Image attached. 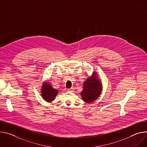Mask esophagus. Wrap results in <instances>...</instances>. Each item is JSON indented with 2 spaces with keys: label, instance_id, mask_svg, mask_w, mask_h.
I'll use <instances>...</instances> for the list:
<instances>
[{
  "label": "esophagus",
  "instance_id": "obj_1",
  "mask_svg": "<svg viewBox=\"0 0 147 147\" xmlns=\"http://www.w3.org/2000/svg\"><path fill=\"white\" fill-rule=\"evenodd\" d=\"M73 90H74V88H70V89H68V91H70V92H73Z\"/></svg>",
  "mask_w": 147,
  "mask_h": 147
}]
</instances>
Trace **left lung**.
I'll return each instance as SVG.
<instances>
[{"mask_svg":"<svg viewBox=\"0 0 147 147\" xmlns=\"http://www.w3.org/2000/svg\"><path fill=\"white\" fill-rule=\"evenodd\" d=\"M83 86L84 89L81 92V95L84 101L90 103L99 97L101 92V84L95 76L88 78L84 83Z\"/></svg>","mask_w":147,"mask_h":147,"instance_id":"8db88e82","label":"left lung"}]
</instances>
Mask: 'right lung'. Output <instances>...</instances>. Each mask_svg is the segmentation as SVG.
Returning a JSON list of instances; mask_svg holds the SVG:
<instances>
[{"instance_id": "1", "label": "right lung", "mask_w": 147, "mask_h": 147, "mask_svg": "<svg viewBox=\"0 0 147 147\" xmlns=\"http://www.w3.org/2000/svg\"><path fill=\"white\" fill-rule=\"evenodd\" d=\"M42 96L47 101L52 102L55 98L57 94L58 91L52 88L51 84L48 82H45L42 88Z\"/></svg>"}]
</instances>
